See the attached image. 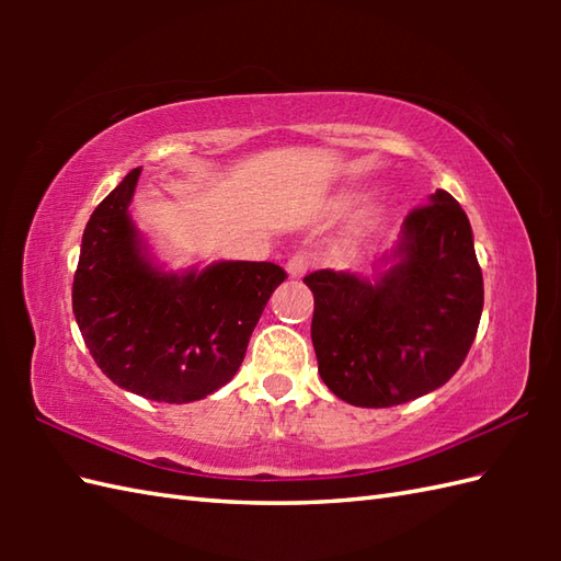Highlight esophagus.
<instances>
[{"label":"esophagus","mask_w":561,"mask_h":561,"mask_svg":"<svg viewBox=\"0 0 561 561\" xmlns=\"http://www.w3.org/2000/svg\"><path fill=\"white\" fill-rule=\"evenodd\" d=\"M308 267H311V260H308L306 253H296L287 262V272H289V277H294V279L304 277V274L308 272Z\"/></svg>","instance_id":"1"}]
</instances>
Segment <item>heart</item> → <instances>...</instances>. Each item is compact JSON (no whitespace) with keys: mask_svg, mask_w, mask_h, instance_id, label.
<instances>
[{"mask_svg":"<svg viewBox=\"0 0 561 561\" xmlns=\"http://www.w3.org/2000/svg\"><path fill=\"white\" fill-rule=\"evenodd\" d=\"M354 202H356V195H352V193L335 197V199H332L330 205H328V217H340V214L347 211V209L354 205ZM378 221H380V211H378V209L368 207V209L359 211V214H356V217H354V221H352L350 238H352V241H362V238H366L368 233L376 231Z\"/></svg>","mask_w":561,"mask_h":561,"instance_id":"obj_1","label":"heart"}]
</instances>
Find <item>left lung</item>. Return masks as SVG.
<instances>
[{
    "instance_id": "1",
    "label": "left lung",
    "mask_w": 561,
    "mask_h": 561,
    "mask_svg": "<svg viewBox=\"0 0 561 561\" xmlns=\"http://www.w3.org/2000/svg\"><path fill=\"white\" fill-rule=\"evenodd\" d=\"M323 383L356 408H392L440 388L478 335L484 284L468 214L446 190L402 224L368 282L318 270L304 277Z\"/></svg>"
}]
</instances>
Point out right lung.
Masks as SVG:
<instances>
[{"mask_svg":"<svg viewBox=\"0 0 561 561\" xmlns=\"http://www.w3.org/2000/svg\"><path fill=\"white\" fill-rule=\"evenodd\" d=\"M141 169L93 209L71 287L81 337L115 386L157 402H193L229 383L272 291L274 262L226 260L173 274L151 262L129 217Z\"/></svg>","mask_w":561,"mask_h":561,"instance_id":"1","label":"right lung"}]
</instances>
